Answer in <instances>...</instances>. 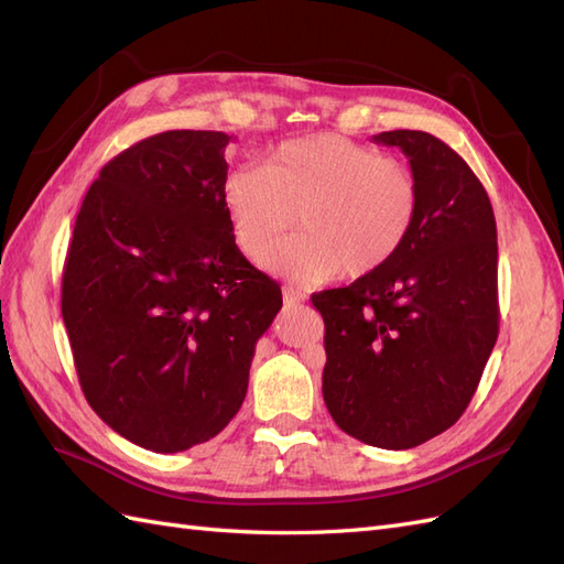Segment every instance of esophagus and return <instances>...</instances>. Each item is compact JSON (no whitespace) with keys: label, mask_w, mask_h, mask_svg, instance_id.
<instances>
[{"label":"esophagus","mask_w":564,"mask_h":564,"mask_svg":"<svg viewBox=\"0 0 564 564\" xmlns=\"http://www.w3.org/2000/svg\"><path fill=\"white\" fill-rule=\"evenodd\" d=\"M282 299H284L286 305L303 303V301H305V296L299 292V289H294V286H284V289H282Z\"/></svg>","instance_id":"1"}]
</instances>
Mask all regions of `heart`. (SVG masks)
Listing matches in <instances>:
<instances>
[{
    "mask_svg": "<svg viewBox=\"0 0 564 564\" xmlns=\"http://www.w3.org/2000/svg\"><path fill=\"white\" fill-rule=\"evenodd\" d=\"M235 247L247 259L296 224L303 232L272 249L261 265L299 284H324L346 270L369 278L414 232L421 185L412 166L338 133L282 141L263 166L242 164L220 185Z\"/></svg>",
    "mask_w": 564,
    "mask_h": 564,
    "instance_id": "b5f03b06",
    "label": "heart"
}]
</instances>
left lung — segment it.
Masks as SVG:
<instances>
[{"label": "left lung", "instance_id": "8db88e82", "mask_svg": "<svg viewBox=\"0 0 564 564\" xmlns=\"http://www.w3.org/2000/svg\"><path fill=\"white\" fill-rule=\"evenodd\" d=\"M373 141L404 152L421 209L386 268L311 296L324 319L322 395L344 433L412 449L466 412L497 344V220L473 169L433 133Z\"/></svg>", "mask_w": 564, "mask_h": 564}]
</instances>
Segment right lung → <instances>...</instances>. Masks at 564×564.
Returning a JSON list of instances; mask_svg holds the SVG:
<instances>
[{
    "label": "right lung",
    "instance_id": "right-lung-1",
    "mask_svg": "<svg viewBox=\"0 0 564 564\" xmlns=\"http://www.w3.org/2000/svg\"><path fill=\"white\" fill-rule=\"evenodd\" d=\"M224 131H164L100 169L75 220L61 311L84 398L115 433L185 452L242 406L256 340L282 308L235 247Z\"/></svg>",
    "mask_w": 564,
    "mask_h": 564
}]
</instances>
